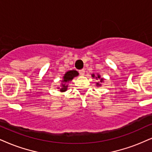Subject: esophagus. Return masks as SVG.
Returning <instances> with one entry per match:
<instances>
[{
	"mask_svg": "<svg viewBox=\"0 0 152 152\" xmlns=\"http://www.w3.org/2000/svg\"><path fill=\"white\" fill-rule=\"evenodd\" d=\"M79 72L81 75H85V70H83V69H82V70H80L79 71Z\"/></svg>",
	"mask_w": 152,
	"mask_h": 152,
	"instance_id": "obj_1",
	"label": "esophagus"
}]
</instances>
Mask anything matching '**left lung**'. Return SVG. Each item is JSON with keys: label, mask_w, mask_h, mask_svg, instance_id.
<instances>
[{"label": "left lung", "mask_w": 152, "mask_h": 152, "mask_svg": "<svg viewBox=\"0 0 152 152\" xmlns=\"http://www.w3.org/2000/svg\"><path fill=\"white\" fill-rule=\"evenodd\" d=\"M91 77H94V78L95 77V78H96V79H97V80L99 79V80H100V82H97V83H96V86H97V87H100V86H102V84H101V83H102V82H103V81H104V79H103V78H101V76L99 75V74L97 75L96 76L94 74H92V75H91Z\"/></svg>", "instance_id": "obj_1"}]
</instances>
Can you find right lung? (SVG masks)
<instances>
[{
	"instance_id": "add662e5",
	"label": "right lung",
	"mask_w": 152,
	"mask_h": 152,
	"mask_svg": "<svg viewBox=\"0 0 152 152\" xmlns=\"http://www.w3.org/2000/svg\"><path fill=\"white\" fill-rule=\"evenodd\" d=\"M78 75H79V73H78L77 71L76 70H72L67 71V72L64 75V76H63V80H62L63 83H62L61 85V88L60 89V91H61V92H63V91H66L67 89V87H68L67 83H68L69 82L71 81V80H72V79L75 77L78 76Z\"/></svg>"
}]
</instances>
